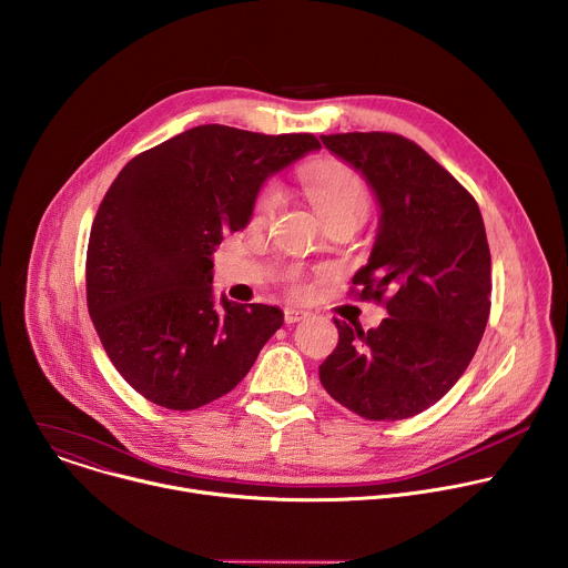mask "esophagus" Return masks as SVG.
Returning a JSON list of instances; mask_svg holds the SVG:
<instances>
[{"instance_id": "1", "label": "esophagus", "mask_w": 568, "mask_h": 568, "mask_svg": "<svg viewBox=\"0 0 568 568\" xmlns=\"http://www.w3.org/2000/svg\"><path fill=\"white\" fill-rule=\"evenodd\" d=\"M306 315H308V311H304V308H300V306H286V308H284V322H286V324L300 322V320L306 317Z\"/></svg>"}]
</instances>
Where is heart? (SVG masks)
<instances>
[{
  "label": "heart",
  "mask_w": 568,
  "mask_h": 568,
  "mask_svg": "<svg viewBox=\"0 0 568 568\" xmlns=\"http://www.w3.org/2000/svg\"><path fill=\"white\" fill-rule=\"evenodd\" d=\"M297 181L304 194L311 199L317 214L324 219V223L335 219H358L363 223V219L369 212L372 199L363 176L349 165H345L343 161L315 159L300 170ZM280 205H282L280 185L266 183L255 199L253 219L257 223H266L268 219L275 216ZM288 284H291V291L297 295L306 291V284L300 275H293Z\"/></svg>",
  "instance_id": "obj_1"
}]
</instances>
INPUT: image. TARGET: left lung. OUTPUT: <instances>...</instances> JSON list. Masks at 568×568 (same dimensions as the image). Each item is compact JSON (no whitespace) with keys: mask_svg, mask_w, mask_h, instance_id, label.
<instances>
[{"mask_svg":"<svg viewBox=\"0 0 568 568\" xmlns=\"http://www.w3.org/2000/svg\"><path fill=\"white\" fill-rule=\"evenodd\" d=\"M363 172L381 205L363 300L389 313L376 328L337 326L320 365L333 400L367 420H400L443 398L468 369L490 315V248L475 196L414 141L387 132L322 136Z\"/></svg>","mask_w":568,"mask_h":568,"instance_id":"left-lung-1","label":"left lung"}]
</instances>
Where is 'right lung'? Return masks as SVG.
Masks as SVG:
<instances>
[{"label": "right lung", "instance_id": "1", "mask_svg": "<svg viewBox=\"0 0 568 568\" xmlns=\"http://www.w3.org/2000/svg\"><path fill=\"white\" fill-rule=\"evenodd\" d=\"M320 150L313 134L192 128L134 156L89 235L87 306L119 374L148 400L196 409L229 394L282 326L277 306L212 295V253L246 229L262 183Z\"/></svg>", "mask_w": 568, "mask_h": 568}]
</instances>
